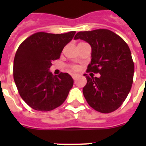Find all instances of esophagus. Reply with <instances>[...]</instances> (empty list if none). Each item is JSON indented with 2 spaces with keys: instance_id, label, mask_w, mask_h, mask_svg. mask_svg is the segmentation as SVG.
<instances>
[{
  "instance_id": "34e87169",
  "label": "esophagus",
  "mask_w": 146,
  "mask_h": 146,
  "mask_svg": "<svg viewBox=\"0 0 146 146\" xmlns=\"http://www.w3.org/2000/svg\"><path fill=\"white\" fill-rule=\"evenodd\" d=\"M72 77H73V80H76L78 78V75H73V76H72Z\"/></svg>"
}]
</instances>
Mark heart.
Instances as JSON below:
<instances>
[{
    "mask_svg": "<svg viewBox=\"0 0 146 146\" xmlns=\"http://www.w3.org/2000/svg\"><path fill=\"white\" fill-rule=\"evenodd\" d=\"M70 69H71V70H72V71H76L78 70L77 66H71Z\"/></svg>",
    "mask_w": 146,
    "mask_h": 146,
    "instance_id": "obj_1",
    "label": "heart"
}]
</instances>
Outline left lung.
<instances>
[{
	"label": "left lung",
	"mask_w": 146,
	"mask_h": 146,
	"mask_svg": "<svg viewBox=\"0 0 146 146\" xmlns=\"http://www.w3.org/2000/svg\"><path fill=\"white\" fill-rule=\"evenodd\" d=\"M75 39H82L92 47V60L85 73L87 83L82 92L89 106L108 113L119 108L131 89L134 64L129 46L116 33L100 29L79 32Z\"/></svg>",
	"instance_id": "left-lung-1"
}]
</instances>
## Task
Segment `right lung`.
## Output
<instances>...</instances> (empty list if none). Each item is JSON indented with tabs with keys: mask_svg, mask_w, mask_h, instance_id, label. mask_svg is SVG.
Returning <instances> with one entry per match:
<instances>
[{
	"mask_svg": "<svg viewBox=\"0 0 146 146\" xmlns=\"http://www.w3.org/2000/svg\"><path fill=\"white\" fill-rule=\"evenodd\" d=\"M75 33H36L17 49L13 61L14 82L22 98L34 110L51 111L65 102L73 87V78L67 73L54 76L49 68Z\"/></svg>",
	"mask_w": 146,
	"mask_h": 146,
	"instance_id": "right-lung-1",
	"label": "right lung"
}]
</instances>
